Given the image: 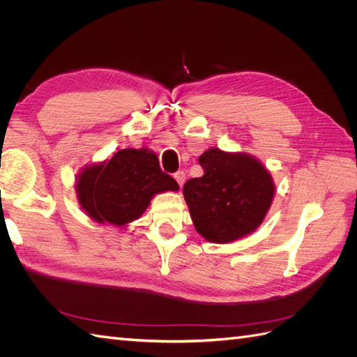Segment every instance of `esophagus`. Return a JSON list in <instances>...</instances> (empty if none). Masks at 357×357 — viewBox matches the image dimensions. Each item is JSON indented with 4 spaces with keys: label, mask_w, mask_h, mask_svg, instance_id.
<instances>
[{
    "label": "esophagus",
    "mask_w": 357,
    "mask_h": 357,
    "mask_svg": "<svg viewBox=\"0 0 357 357\" xmlns=\"http://www.w3.org/2000/svg\"><path fill=\"white\" fill-rule=\"evenodd\" d=\"M174 178L177 180V183L180 186H183V183H185V180H186V174H185V171H177L176 174H174Z\"/></svg>",
    "instance_id": "obj_1"
}]
</instances>
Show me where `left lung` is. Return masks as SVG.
Instances as JSON below:
<instances>
[{
	"label": "left lung",
	"mask_w": 357,
	"mask_h": 357,
	"mask_svg": "<svg viewBox=\"0 0 357 357\" xmlns=\"http://www.w3.org/2000/svg\"><path fill=\"white\" fill-rule=\"evenodd\" d=\"M198 162L204 176L183 186L197 232L218 244L255 232L275 195L271 172L252 155L223 152L218 147L205 150Z\"/></svg>",
	"instance_id": "1"
}]
</instances>
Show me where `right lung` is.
<instances>
[{"mask_svg": "<svg viewBox=\"0 0 357 357\" xmlns=\"http://www.w3.org/2000/svg\"><path fill=\"white\" fill-rule=\"evenodd\" d=\"M178 189L147 147L119 150L109 159L83 167L75 178L82 210L96 223L121 228L142 218L158 193Z\"/></svg>", "mask_w": 357, "mask_h": 357, "instance_id": "obj_1", "label": "right lung"}]
</instances>
